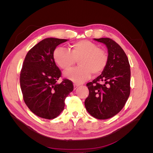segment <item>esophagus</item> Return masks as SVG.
<instances>
[{
  "instance_id": "obj_1",
  "label": "esophagus",
  "mask_w": 153,
  "mask_h": 153,
  "mask_svg": "<svg viewBox=\"0 0 153 153\" xmlns=\"http://www.w3.org/2000/svg\"><path fill=\"white\" fill-rule=\"evenodd\" d=\"M73 86H74V89H76L77 87H79V85H78V84H73Z\"/></svg>"
}]
</instances>
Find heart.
Wrapping results in <instances>:
<instances>
[{
  "mask_svg": "<svg viewBox=\"0 0 153 153\" xmlns=\"http://www.w3.org/2000/svg\"><path fill=\"white\" fill-rule=\"evenodd\" d=\"M71 52L61 47L53 51L55 62L64 70L70 68L78 60V66L64 73V76L71 81L84 82L91 77V73L98 75L105 69L108 55L98 45L89 40H82L71 45Z\"/></svg>",
  "mask_w": 153,
  "mask_h": 153,
  "instance_id": "b5f03b06",
  "label": "heart"
}]
</instances>
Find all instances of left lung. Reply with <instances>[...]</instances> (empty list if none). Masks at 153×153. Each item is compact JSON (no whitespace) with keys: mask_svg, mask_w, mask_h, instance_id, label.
<instances>
[{"mask_svg":"<svg viewBox=\"0 0 153 153\" xmlns=\"http://www.w3.org/2000/svg\"><path fill=\"white\" fill-rule=\"evenodd\" d=\"M108 49V62L104 71L87 84L89 96L85 100L87 111L92 117L106 119L121 111L130 94V66L123 48L110 38L94 39Z\"/></svg>","mask_w":153,"mask_h":153,"instance_id":"obj_1","label":"left lung"}]
</instances>
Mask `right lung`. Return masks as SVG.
I'll list each match as a JSON object with an SVG mask.
<instances>
[{
    "label": "right lung",
    "instance_id": "right-lung-1",
    "mask_svg": "<svg viewBox=\"0 0 153 153\" xmlns=\"http://www.w3.org/2000/svg\"><path fill=\"white\" fill-rule=\"evenodd\" d=\"M68 39H43L27 53L20 72L23 98L32 112L47 119L57 117L64 110V100L73 90L72 82L57 80L61 72L55 64L53 51Z\"/></svg>",
    "mask_w": 153,
    "mask_h": 153
}]
</instances>
